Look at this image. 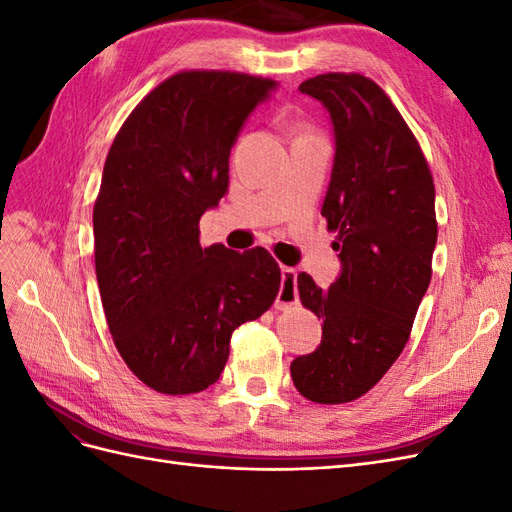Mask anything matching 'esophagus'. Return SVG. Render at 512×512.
<instances>
[{"instance_id": "obj_1", "label": "esophagus", "mask_w": 512, "mask_h": 512, "mask_svg": "<svg viewBox=\"0 0 512 512\" xmlns=\"http://www.w3.org/2000/svg\"><path fill=\"white\" fill-rule=\"evenodd\" d=\"M299 303V290H297V271L292 267H282V288L277 294L275 307L277 309H288L290 305Z\"/></svg>"}]
</instances>
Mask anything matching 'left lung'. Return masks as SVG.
I'll return each mask as SVG.
<instances>
[{
    "instance_id": "left-lung-1",
    "label": "left lung",
    "mask_w": 512,
    "mask_h": 512,
    "mask_svg": "<svg viewBox=\"0 0 512 512\" xmlns=\"http://www.w3.org/2000/svg\"><path fill=\"white\" fill-rule=\"evenodd\" d=\"M299 91L320 100L333 123L322 215L337 232L342 273L329 288L299 273V297L322 320V342L290 363V376L303 397L331 406L374 389L408 344L431 282L436 188L421 145L380 85L329 72Z\"/></svg>"
}]
</instances>
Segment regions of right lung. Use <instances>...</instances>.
<instances>
[{"label":"right lung","instance_id":"obj_1","mask_svg":"<svg viewBox=\"0 0 512 512\" xmlns=\"http://www.w3.org/2000/svg\"><path fill=\"white\" fill-rule=\"evenodd\" d=\"M275 81L243 72L168 76L123 121L94 205L108 331L132 374L164 395L218 382L230 335L273 305L282 271L265 247L200 245V215L228 192V158Z\"/></svg>","mask_w":512,"mask_h":512}]
</instances>
